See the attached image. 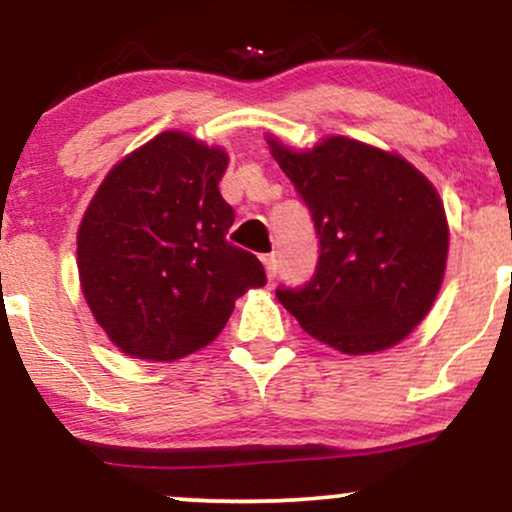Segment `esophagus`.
Returning a JSON list of instances; mask_svg holds the SVG:
<instances>
[{
  "label": "esophagus",
  "instance_id": "34e87169",
  "mask_svg": "<svg viewBox=\"0 0 512 512\" xmlns=\"http://www.w3.org/2000/svg\"><path fill=\"white\" fill-rule=\"evenodd\" d=\"M262 264H264V269H267L269 279H274L276 269H279V262H276V257L274 255H264L262 257Z\"/></svg>",
  "mask_w": 512,
  "mask_h": 512
}]
</instances>
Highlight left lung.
<instances>
[{
	"label": "left lung",
	"mask_w": 512,
	"mask_h": 512,
	"mask_svg": "<svg viewBox=\"0 0 512 512\" xmlns=\"http://www.w3.org/2000/svg\"><path fill=\"white\" fill-rule=\"evenodd\" d=\"M313 216V279L276 298L310 337L342 354L402 342L428 315L448 260V219L436 187L402 156L330 137L310 151L267 139Z\"/></svg>",
	"instance_id": "1"
}]
</instances>
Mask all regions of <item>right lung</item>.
<instances>
[{
  "mask_svg": "<svg viewBox=\"0 0 512 512\" xmlns=\"http://www.w3.org/2000/svg\"><path fill=\"white\" fill-rule=\"evenodd\" d=\"M226 151L163 132L122 158L76 238L81 291L127 356L175 361L214 342L236 298L267 284L262 262L226 240Z\"/></svg>",
  "mask_w": 512,
  "mask_h": 512,
  "instance_id": "obj_1",
  "label": "right lung"
}]
</instances>
